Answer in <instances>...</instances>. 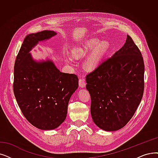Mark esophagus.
Here are the masks:
<instances>
[{
  "mask_svg": "<svg viewBox=\"0 0 158 158\" xmlns=\"http://www.w3.org/2000/svg\"><path fill=\"white\" fill-rule=\"evenodd\" d=\"M79 85L80 87L85 88L86 86V83H85V80L83 79L80 78L79 80Z\"/></svg>",
  "mask_w": 158,
  "mask_h": 158,
  "instance_id": "1",
  "label": "esophagus"
}]
</instances>
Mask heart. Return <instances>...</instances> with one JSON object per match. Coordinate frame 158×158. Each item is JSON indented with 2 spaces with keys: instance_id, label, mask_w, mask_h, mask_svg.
I'll return each instance as SVG.
<instances>
[{
  "instance_id": "b5f03b06",
  "label": "heart",
  "mask_w": 158,
  "mask_h": 158,
  "mask_svg": "<svg viewBox=\"0 0 158 158\" xmlns=\"http://www.w3.org/2000/svg\"><path fill=\"white\" fill-rule=\"evenodd\" d=\"M99 41L98 39H92L82 46L74 48L72 50L73 57L78 58L85 56L99 44ZM108 44L103 41L95 48L85 61V66L87 70H93L99 64L104 53L108 49Z\"/></svg>"
}]
</instances>
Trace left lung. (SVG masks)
<instances>
[{
    "label": "left lung",
    "mask_w": 158,
    "mask_h": 158,
    "mask_svg": "<svg viewBox=\"0 0 158 158\" xmlns=\"http://www.w3.org/2000/svg\"><path fill=\"white\" fill-rule=\"evenodd\" d=\"M145 64L132 38L86 75L95 124L106 131L124 127L138 108L144 92Z\"/></svg>",
    "instance_id": "8db88e82"
}]
</instances>
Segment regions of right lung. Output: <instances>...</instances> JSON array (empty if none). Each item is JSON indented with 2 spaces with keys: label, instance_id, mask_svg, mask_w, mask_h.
Masks as SVG:
<instances>
[{
  "label": "right lung",
  "instance_id": "right-lung-1",
  "mask_svg": "<svg viewBox=\"0 0 158 158\" xmlns=\"http://www.w3.org/2000/svg\"><path fill=\"white\" fill-rule=\"evenodd\" d=\"M56 34L44 30L27 35L14 66L13 92L26 119L41 130L57 128L65 120L71 95L77 90V75L60 72L51 61L35 62L29 52L39 41Z\"/></svg>",
  "mask_w": 158,
  "mask_h": 158
}]
</instances>
